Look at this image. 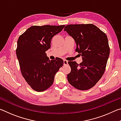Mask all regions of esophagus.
<instances>
[{
  "mask_svg": "<svg viewBox=\"0 0 121 121\" xmlns=\"http://www.w3.org/2000/svg\"><path fill=\"white\" fill-rule=\"evenodd\" d=\"M67 64H68V61H67L66 60H63V65H66Z\"/></svg>",
  "mask_w": 121,
  "mask_h": 121,
  "instance_id": "esophagus-1",
  "label": "esophagus"
}]
</instances>
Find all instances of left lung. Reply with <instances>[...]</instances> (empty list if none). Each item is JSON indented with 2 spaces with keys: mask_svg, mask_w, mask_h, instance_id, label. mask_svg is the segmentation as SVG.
I'll return each instance as SVG.
<instances>
[{
  "mask_svg": "<svg viewBox=\"0 0 121 121\" xmlns=\"http://www.w3.org/2000/svg\"><path fill=\"white\" fill-rule=\"evenodd\" d=\"M64 31L74 39L76 52L83 58L79 65L68 61L71 71L67 79L76 89L89 90L97 83L105 71L110 53L107 36L93 24H69Z\"/></svg>",
  "mask_w": 121,
  "mask_h": 121,
  "instance_id": "1",
  "label": "left lung"
}]
</instances>
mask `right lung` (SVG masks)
<instances>
[{"instance_id":"obj_1","label":"right lung","mask_w":121,"mask_h":121,"mask_svg":"<svg viewBox=\"0 0 121 121\" xmlns=\"http://www.w3.org/2000/svg\"><path fill=\"white\" fill-rule=\"evenodd\" d=\"M65 25L30 26L20 35L16 49L21 72L32 89L42 92L53 84L54 76L63 65L62 59L50 60L45 52L51 39Z\"/></svg>"}]
</instances>
